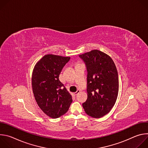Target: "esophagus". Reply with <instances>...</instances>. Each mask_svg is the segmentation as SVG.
<instances>
[{"instance_id": "1", "label": "esophagus", "mask_w": 148, "mask_h": 148, "mask_svg": "<svg viewBox=\"0 0 148 148\" xmlns=\"http://www.w3.org/2000/svg\"><path fill=\"white\" fill-rule=\"evenodd\" d=\"M80 92V90H78L75 92H74L73 94H74V95H77V94H78L79 92Z\"/></svg>"}]
</instances>
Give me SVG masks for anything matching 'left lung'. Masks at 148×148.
<instances>
[{
  "label": "left lung",
  "mask_w": 148,
  "mask_h": 148,
  "mask_svg": "<svg viewBox=\"0 0 148 148\" xmlns=\"http://www.w3.org/2000/svg\"><path fill=\"white\" fill-rule=\"evenodd\" d=\"M85 62L87 74V99L82 103L89 116L99 118L109 113L119 91L116 67L110 56L93 50L79 56Z\"/></svg>",
  "instance_id": "obj_1"
}]
</instances>
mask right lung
<instances>
[{
  "mask_svg": "<svg viewBox=\"0 0 148 148\" xmlns=\"http://www.w3.org/2000/svg\"><path fill=\"white\" fill-rule=\"evenodd\" d=\"M70 57L44 56L36 64L32 84L36 101L47 116L57 118L65 114L73 101L71 95L59 80V75Z\"/></svg>",
  "mask_w": 148,
  "mask_h": 148,
  "instance_id": "right-lung-1",
  "label": "right lung"
}]
</instances>
